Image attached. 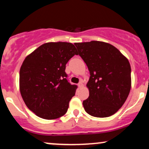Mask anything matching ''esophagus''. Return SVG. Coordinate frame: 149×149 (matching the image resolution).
<instances>
[{"instance_id": "esophagus-1", "label": "esophagus", "mask_w": 149, "mask_h": 149, "mask_svg": "<svg viewBox=\"0 0 149 149\" xmlns=\"http://www.w3.org/2000/svg\"><path fill=\"white\" fill-rule=\"evenodd\" d=\"M78 87H79V88H82V87L83 86V81H82V80H80V81L79 82V83H78Z\"/></svg>"}]
</instances>
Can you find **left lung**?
<instances>
[{
  "instance_id": "obj_1",
  "label": "left lung",
  "mask_w": 149,
  "mask_h": 149,
  "mask_svg": "<svg viewBox=\"0 0 149 149\" xmlns=\"http://www.w3.org/2000/svg\"><path fill=\"white\" fill-rule=\"evenodd\" d=\"M74 45L90 74L87 84L90 95L83 102L85 111L94 117L112 116L123 105L130 91L129 61L107 42L93 40Z\"/></svg>"
}]
</instances>
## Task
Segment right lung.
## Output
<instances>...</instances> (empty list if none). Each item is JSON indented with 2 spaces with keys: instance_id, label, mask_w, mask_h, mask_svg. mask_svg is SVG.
Instances as JSON below:
<instances>
[{
  "instance_id": "obj_1",
  "label": "right lung",
  "mask_w": 149,
  "mask_h": 149,
  "mask_svg": "<svg viewBox=\"0 0 149 149\" xmlns=\"http://www.w3.org/2000/svg\"><path fill=\"white\" fill-rule=\"evenodd\" d=\"M76 54L72 43L47 42L25 58L19 71V88L26 107L36 115L56 119L67 112L78 86L65 72L66 64Z\"/></svg>"
}]
</instances>
